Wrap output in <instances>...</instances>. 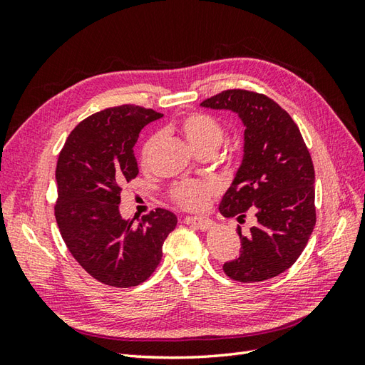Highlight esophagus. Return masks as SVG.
<instances>
[{"mask_svg":"<svg viewBox=\"0 0 365 365\" xmlns=\"http://www.w3.org/2000/svg\"><path fill=\"white\" fill-rule=\"evenodd\" d=\"M185 224H190V226L205 232L210 229L215 222L208 218H192V216H188V218H185Z\"/></svg>","mask_w":365,"mask_h":365,"instance_id":"esophagus-1","label":"esophagus"}]
</instances>
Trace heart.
<instances>
[{"label": "heart", "mask_w": 365, "mask_h": 365, "mask_svg": "<svg viewBox=\"0 0 365 365\" xmlns=\"http://www.w3.org/2000/svg\"><path fill=\"white\" fill-rule=\"evenodd\" d=\"M178 131L196 152H205L216 149L224 139V128L218 119L205 113H190L178 123ZM158 136L153 135L144 143L141 149V165L149 166L152 155L157 149ZM221 187L218 182L210 180H185L170 187L169 195L177 205L188 212H200L212 202L215 196H218Z\"/></svg>", "instance_id": "obj_1"}]
</instances>
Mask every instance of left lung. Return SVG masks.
<instances>
[{
	"label": "left lung",
	"instance_id": "left-lung-1",
	"mask_svg": "<svg viewBox=\"0 0 365 365\" xmlns=\"http://www.w3.org/2000/svg\"><path fill=\"white\" fill-rule=\"evenodd\" d=\"M230 110L245 123V153L220 212L255 224L242 240L240 254L224 263V273L238 282H262L289 269L304 251L315 213V173L311 153L290 114L274 100L245 89L222 91L200 103Z\"/></svg>",
	"mask_w": 365,
	"mask_h": 365
}]
</instances>
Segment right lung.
<instances>
[{
  "instance_id": "1",
  "label": "right lung",
  "mask_w": 365,
  "mask_h": 365,
  "mask_svg": "<svg viewBox=\"0 0 365 365\" xmlns=\"http://www.w3.org/2000/svg\"><path fill=\"white\" fill-rule=\"evenodd\" d=\"M160 118L138 105L106 108L80 122L59 153L58 227L75 260L102 284L127 289L149 279L177 226L165 208L138 224L119 212L123 185L139 174L133 153L139 131Z\"/></svg>"
}]
</instances>
